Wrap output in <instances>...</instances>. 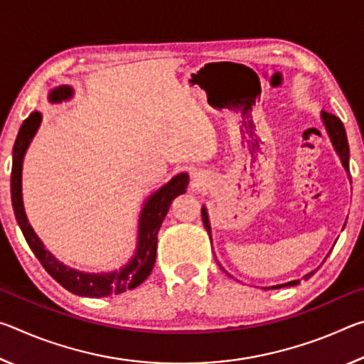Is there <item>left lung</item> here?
Listing matches in <instances>:
<instances>
[{
	"label": "left lung",
	"instance_id": "obj_1",
	"mask_svg": "<svg viewBox=\"0 0 364 364\" xmlns=\"http://www.w3.org/2000/svg\"><path fill=\"white\" fill-rule=\"evenodd\" d=\"M321 119H323L326 130H328L329 138L332 141V146H334L336 152L338 154V157H341V162L343 165V168H345V171H347V175L350 178V167H348L350 149H348V141H347V134H345L343 123L341 122L338 117H336L334 114L326 112V110H323V112H321ZM202 221H204L205 230L208 231V234H210V221H208V215H207L205 207H202ZM315 273H316V269H313L311 273H308V274L304 276V279H310ZM299 282H300V279H295V281H291V282H286V284H278V286L264 287V289H281V287H287V286H297Z\"/></svg>",
	"mask_w": 364,
	"mask_h": 364
}]
</instances>
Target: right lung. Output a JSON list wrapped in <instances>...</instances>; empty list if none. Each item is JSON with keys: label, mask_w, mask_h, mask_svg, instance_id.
<instances>
[{"label": "right lung", "mask_w": 364, "mask_h": 364, "mask_svg": "<svg viewBox=\"0 0 364 364\" xmlns=\"http://www.w3.org/2000/svg\"><path fill=\"white\" fill-rule=\"evenodd\" d=\"M73 96V90L69 85H60L49 93V101L60 102ZM41 123V114L32 112L23 120L19 134H17L14 149H12V171H11V197L12 208H14L16 220L19 223L23 237H26L30 249L38 258L49 276L56 279L67 291L82 295V297H107V295L123 294L138 287L147 276L151 274L157 255V232L162 226V221L171 205V200L176 196L186 193L189 183L188 173H180L171 178L165 186L156 191L149 199L144 202L143 210L139 215L138 226V245L136 252L125 267L110 271V273H85L65 267L45 249V245L36 236L30 226L22 202V162L27 147L32 143L36 130Z\"/></svg>", "instance_id": "obj_1"}]
</instances>
